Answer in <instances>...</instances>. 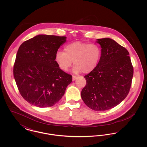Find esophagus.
I'll list each match as a JSON object with an SVG mask.
<instances>
[{"mask_svg":"<svg viewBox=\"0 0 147 147\" xmlns=\"http://www.w3.org/2000/svg\"><path fill=\"white\" fill-rule=\"evenodd\" d=\"M77 78H78V77H77V76H73V78H72V80H73V81H74V80H76L77 79Z\"/></svg>","mask_w":147,"mask_h":147,"instance_id":"34e87169","label":"esophagus"}]
</instances>
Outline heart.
Segmentation results:
<instances>
[{"label": "heart", "instance_id": "heart-1", "mask_svg": "<svg viewBox=\"0 0 147 147\" xmlns=\"http://www.w3.org/2000/svg\"><path fill=\"white\" fill-rule=\"evenodd\" d=\"M64 50V52H56L55 60L59 68L65 71L69 69L73 61L74 73H89L96 68L101 56V49L96 43L72 42L66 45Z\"/></svg>", "mask_w": 147, "mask_h": 147}]
</instances>
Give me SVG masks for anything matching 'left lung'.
Masks as SVG:
<instances>
[{"mask_svg":"<svg viewBox=\"0 0 147 147\" xmlns=\"http://www.w3.org/2000/svg\"><path fill=\"white\" fill-rule=\"evenodd\" d=\"M101 56L98 66L84 76L86 83L81 92L88 107L105 111L120 104L128 94L133 67L127 49L112 39H98Z\"/></svg>","mask_w":147,"mask_h":147,"instance_id":"obj_1","label":"left lung"}]
</instances>
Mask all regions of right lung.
<instances>
[{"label":"right lung","instance_id":"right-lung-1","mask_svg":"<svg viewBox=\"0 0 147 147\" xmlns=\"http://www.w3.org/2000/svg\"><path fill=\"white\" fill-rule=\"evenodd\" d=\"M66 37L40 35L23 42L18 51L13 74L18 90L28 103L51 107L62 98L72 76L61 69L55 61Z\"/></svg>","mask_w":147,"mask_h":147}]
</instances>
